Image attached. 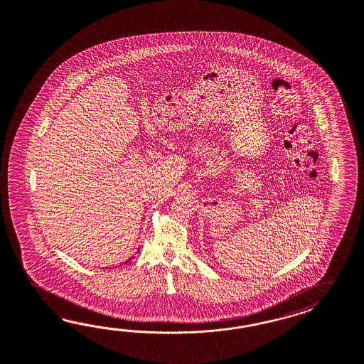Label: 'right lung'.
I'll list each match as a JSON object with an SVG mask.
<instances>
[{
  "label": "right lung",
  "instance_id": "obj_1",
  "mask_svg": "<svg viewBox=\"0 0 364 364\" xmlns=\"http://www.w3.org/2000/svg\"><path fill=\"white\" fill-rule=\"evenodd\" d=\"M129 260H130V259H129ZM129 260H127V262H129ZM127 262H124V263H127Z\"/></svg>",
  "mask_w": 364,
  "mask_h": 364
}]
</instances>
